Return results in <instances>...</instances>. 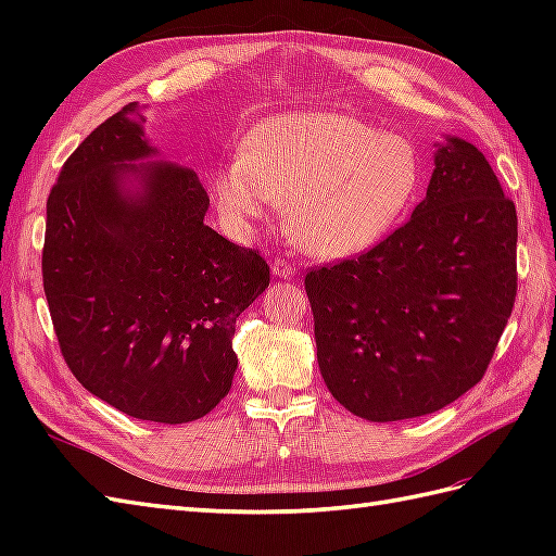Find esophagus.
<instances>
[{
	"label": "esophagus",
	"mask_w": 556,
	"mask_h": 556,
	"mask_svg": "<svg viewBox=\"0 0 556 556\" xmlns=\"http://www.w3.org/2000/svg\"><path fill=\"white\" fill-rule=\"evenodd\" d=\"M271 275L279 279H291L293 275H296V267H293L285 257H275L271 260Z\"/></svg>",
	"instance_id": "34e87169"
}]
</instances>
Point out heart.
<instances>
[{
    "mask_svg": "<svg viewBox=\"0 0 556 556\" xmlns=\"http://www.w3.org/2000/svg\"><path fill=\"white\" fill-rule=\"evenodd\" d=\"M420 184L422 160L408 138L351 114L305 110L253 126L241 155L215 174V200L233 227L287 203V224L305 251L344 257L384 239Z\"/></svg>",
    "mask_w": 556,
    "mask_h": 556,
    "instance_id": "b5f03b06",
    "label": "heart"
}]
</instances>
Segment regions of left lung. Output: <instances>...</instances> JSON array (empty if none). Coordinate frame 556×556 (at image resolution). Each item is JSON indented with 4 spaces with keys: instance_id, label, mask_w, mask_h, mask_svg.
I'll return each instance as SVG.
<instances>
[{
    "instance_id": "8db88e82",
    "label": "left lung",
    "mask_w": 556,
    "mask_h": 556,
    "mask_svg": "<svg viewBox=\"0 0 556 556\" xmlns=\"http://www.w3.org/2000/svg\"><path fill=\"white\" fill-rule=\"evenodd\" d=\"M516 239V205L485 155L446 138L408 222L305 275L317 363L339 404L392 422L476 387L514 311Z\"/></svg>"
}]
</instances>
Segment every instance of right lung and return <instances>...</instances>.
<instances>
[{"mask_svg":"<svg viewBox=\"0 0 556 556\" xmlns=\"http://www.w3.org/2000/svg\"><path fill=\"white\" fill-rule=\"evenodd\" d=\"M128 102L74 150L47 198L42 287L59 349L90 394L181 425L229 394L236 317L269 285L253 248L210 229L207 191L155 155Z\"/></svg>","mask_w":556,"mask_h":556,"instance_id":"right-lung-1","label":"right lung"}]
</instances>
